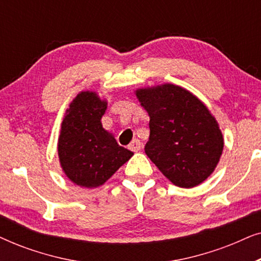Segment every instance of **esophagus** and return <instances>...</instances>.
<instances>
[{
	"label": "esophagus",
	"instance_id": "34e87169",
	"mask_svg": "<svg viewBox=\"0 0 261 261\" xmlns=\"http://www.w3.org/2000/svg\"><path fill=\"white\" fill-rule=\"evenodd\" d=\"M141 147H142V144L140 142V140H138V139H134V140L129 144V146H128V148L133 152H139L141 149Z\"/></svg>",
	"mask_w": 261,
	"mask_h": 261
}]
</instances>
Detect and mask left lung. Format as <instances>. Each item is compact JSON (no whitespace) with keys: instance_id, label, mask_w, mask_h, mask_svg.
I'll use <instances>...</instances> for the list:
<instances>
[{"instance_id":"1","label":"left lung","mask_w":261,"mask_h":261,"mask_svg":"<svg viewBox=\"0 0 261 261\" xmlns=\"http://www.w3.org/2000/svg\"><path fill=\"white\" fill-rule=\"evenodd\" d=\"M149 116L145 153L171 183L194 188L214 172L223 151L219 122L187 89L165 83L135 90Z\"/></svg>"}]
</instances>
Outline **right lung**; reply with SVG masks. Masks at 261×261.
<instances>
[{"label":"right lung","mask_w":261,"mask_h":261,"mask_svg":"<svg viewBox=\"0 0 261 261\" xmlns=\"http://www.w3.org/2000/svg\"><path fill=\"white\" fill-rule=\"evenodd\" d=\"M108 102L96 91H81L69 105L58 137L60 167L81 188L101 187L134 153L102 126Z\"/></svg>","instance_id":"add662e5"}]
</instances>
